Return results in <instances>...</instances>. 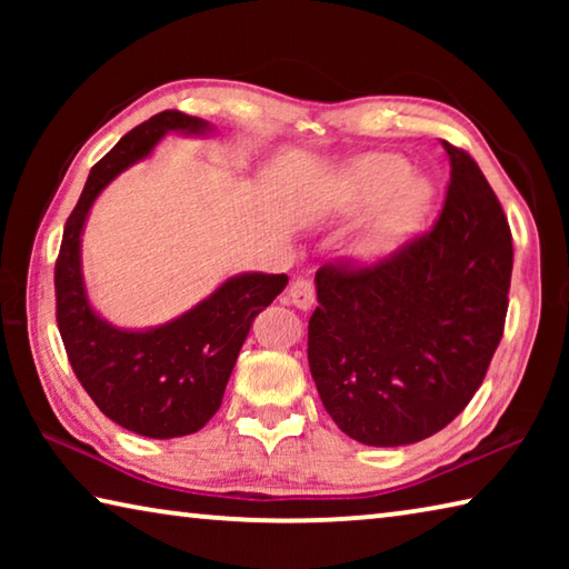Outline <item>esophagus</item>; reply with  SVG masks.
<instances>
[{
	"label": "esophagus",
	"instance_id": "esophagus-1",
	"mask_svg": "<svg viewBox=\"0 0 569 569\" xmlns=\"http://www.w3.org/2000/svg\"><path fill=\"white\" fill-rule=\"evenodd\" d=\"M288 298L296 308L308 311L316 303V286L311 278H296V281L288 286Z\"/></svg>",
	"mask_w": 569,
	"mask_h": 569
}]
</instances>
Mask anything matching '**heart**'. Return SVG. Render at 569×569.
<instances>
[{
  "label": "heart",
  "mask_w": 569,
  "mask_h": 569,
  "mask_svg": "<svg viewBox=\"0 0 569 569\" xmlns=\"http://www.w3.org/2000/svg\"><path fill=\"white\" fill-rule=\"evenodd\" d=\"M429 200L431 188L419 178H409L407 160L399 156H366L343 172L336 203L346 216H361L382 203L359 246L361 256L381 258L419 226Z\"/></svg>",
  "instance_id": "obj_1"
}]
</instances>
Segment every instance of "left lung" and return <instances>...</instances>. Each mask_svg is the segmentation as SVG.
Returning a JSON list of instances; mask_svg holds the SVG:
<instances>
[{"mask_svg": "<svg viewBox=\"0 0 569 569\" xmlns=\"http://www.w3.org/2000/svg\"><path fill=\"white\" fill-rule=\"evenodd\" d=\"M449 186L431 230L377 263H326L308 366L326 411L369 447L437 435L465 411L505 333L512 233L485 172L441 142Z\"/></svg>", "mask_w": 569, "mask_h": 569, "instance_id": "8db88e82", "label": "left lung"}]
</instances>
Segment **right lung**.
<instances>
[{"instance_id":"add662e5","label":"right lung","mask_w":569,"mask_h":569,"mask_svg":"<svg viewBox=\"0 0 569 569\" xmlns=\"http://www.w3.org/2000/svg\"><path fill=\"white\" fill-rule=\"evenodd\" d=\"M210 124L180 110L152 114L90 170L67 218L54 263L57 329L67 359L104 417L150 439L196 435L223 401L226 383L253 319L288 283L286 273H240L176 321L122 331L92 311L84 293L80 236L94 198L132 162L150 156L166 132L203 134Z\"/></svg>"}]
</instances>
